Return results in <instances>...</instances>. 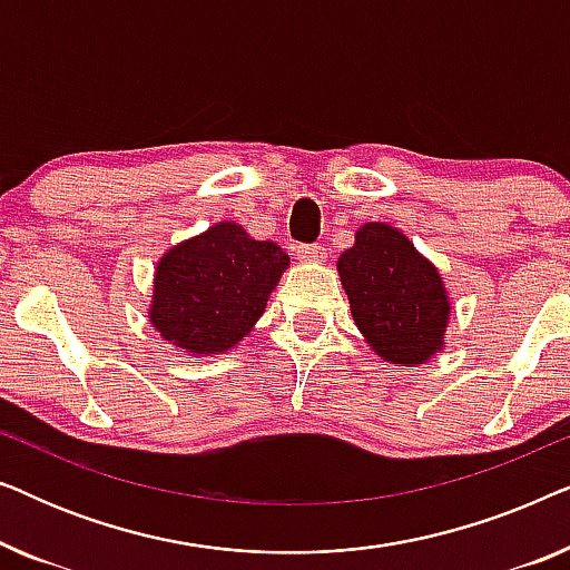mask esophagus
Returning <instances> with one entry per match:
<instances>
[{"mask_svg":"<svg viewBox=\"0 0 570 570\" xmlns=\"http://www.w3.org/2000/svg\"><path fill=\"white\" fill-rule=\"evenodd\" d=\"M295 256H298L301 262L322 264L326 259V248L318 244H301V246H295Z\"/></svg>","mask_w":570,"mask_h":570,"instance_id":"1","label":"esophagus"}]
</instances>
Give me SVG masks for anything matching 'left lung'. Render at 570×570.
<instances>
[{
	"instance_id": "8db88e82",
	"label": "left lung",
	"mask_w": 570,
	"mask_h": 570,
	"mask_svg": "<svg viewBox=\"0 0 570 570\" xmlns=\"http://www.w3.org/2000/svg\"><path fill=\"white\" fill-rule=\"evenodd\" d=\"M337 272L357 330L381 361L420 365L446 345V285L402 230L386 223L361 225Z\"/></svg>"
}]
</instances>
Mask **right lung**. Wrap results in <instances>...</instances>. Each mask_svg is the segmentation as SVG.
<instances>
[{
    "mask_svg": "<svg viewBox=\"0 0 570 570\" xmlns=\"http://www.w3.org/2000/svg\"><path fill=\"white\" fill-rule=\"evenodd\" d=\"M287 267L277 244L215 223L160 256L147 318L181 353L220 355L254 330Z\"/></svg>",
    "mask_w": 570,
    "mask_h": 570,
    "instance_id": "1",
    "label": "right lung"
}]
</instances>
